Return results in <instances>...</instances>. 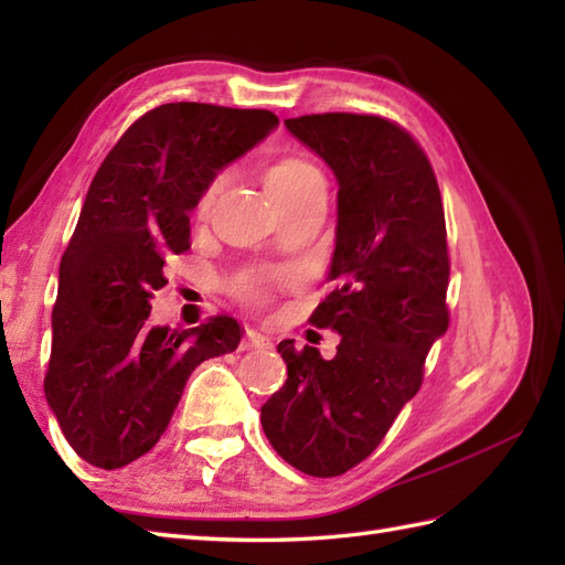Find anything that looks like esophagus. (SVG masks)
Here are the masks:
<instances>
[{
	"label": "esophagus",
	"instance_id": "34e87169",
	"mask_svg": "<svg viewBox=\"0 0 565 565\" xmlns=\"http://www.w3.org/2000/svg\"><path fill=\"white\" fill-rule=\"evenodd\" d=\"M269 338L267 334H262L257 330H247L245 332V342H243V350H257V347H267Z\"/></svg>",
	"mask_w": 565,
	"mask_h": 565
}]
</instances>
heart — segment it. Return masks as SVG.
Here are the masks:
<instances>
[{"label":"heart","mask_w":565,"mask_h":565,"mask_svg":"<svg viewBox=\"0 0 565 565\" xmlns=\"http://www.w3.org/2000/svg\"><path fill=\"white\" fill-rule=\"evenodd\" d=\"M221 189H223V177H215L213 182L203 189V194L196 203V215L201 221L209 218V213L213 209L215 199H218ZM264 189H267V194L274 203L296 201L310 194V191L326 189V177H322V172L308 158H301V154H286V158H279L264 170ZM235 289L245 298V301L262 303L269 298L271 279L262 274H245L237 279Z\"/></svg>","instance_id":"b5f03b06"}]
</instances>
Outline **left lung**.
I'll list each match as a JSON object with an SVG mask.
<instances>
[{"label":"left lung","instance_id":"8db88e82","mask_svg":"<svg viewBox=\"0 0 565 565\" xmlns=\"http://www.w3.org/2000/svg\"><path fill=\"white\" fill-rule=\"evenodd\" d=\"M284 126L340 184L334 289L310 316L340 344L322 359L316 347L279 342L289 379L262 405V427L286 463L332 478L379 447L449 328L447 225L431 164L401 126L356 114Z\"/></svg>","mask_w":565,"mask_h":565}]
</instances>
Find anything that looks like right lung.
<instances>
[{
    "mask_svg": "<svg viewBox=\"0 0 565 565\" xmlns=\"http://www.w3.org/2000/svg\"><path fill=\"white\" fill-rule=\"evenodd\" d=\"M264 109L179 102L140 116L94 174L60 262L45 401L70 447L114 468L164 435L186 379L237 350L227 316L199 328L150 326L164 262L189 249V213L223 167L267 138Z\"/></svg>",
    "mask_w": 565,
    "mask_h": 565,
    "instance_id": "right-lung-1",
    "label": "right lung"
}]
</instances>
